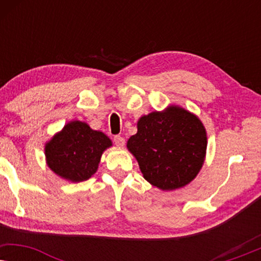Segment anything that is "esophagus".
Returning a JSON list of instances; mask_svg holds the SVG:
<instances>
[{"mask_svg":"<svg viewBox=\"0 0 261 261\" xmlns=\"http://www.w3.org/2000/svg\"><path fill=\"white\" fill-rule=\"evenodd\" d=\"M114 142H115V145L119 146V147H123L124 144H126V141H124V138L120 137V135H116V137H114Z\"/></svg>","mask_w":261,"mask_h":261,"instance_id":"1","label":"esophagus"}]
</instances>
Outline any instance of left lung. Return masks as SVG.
I'll return each instance as SVG.
<instances>
[{
  "label": "left lung",
  "mask_w": 261,
  "mask_h": 261,
  "mask_svg": "<svg viewBox=\"0 0 261 261\" xmlns=\"http://www.w3.org/2000/svg\"><path fill=\"white\" fill-rule=\"evenodd\" d=\"M127 148L138 160L142 176L153 187L172 191L191 183L206 153V130L195 114L171 105L138 121Z\"/></svg>",
  "instance_id": "left-lung-1"
}]
</instances>
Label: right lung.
Masks as SVG:
<instances>
[{"label": "right lung", "instance_id": "1", "mask_svg": "<svg viewBox=\"0 0 261 261\" xmlns=\"http://www.w3.org/2000/svg\"><path fill=\"white\" fill-rule=\"evenodd\" d=\"M113 142L83 121H70L45 144L46 164L63 179L88 180L96 173L101 156Z\"/></svg>", "mask_w": 261, "mask_h": 261}]
</instances>
